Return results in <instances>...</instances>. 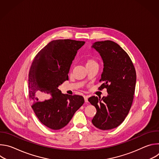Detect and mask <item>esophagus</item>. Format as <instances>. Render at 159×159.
Masks as SVG:
<instances>
[{
    "mask_svg": "<svg viewBox=\"0 0 159 159\" xmlns=\"http://www.w3.org/2000/svg\"><path fill=\"white\" fill-rule=\"evenodd\" d=\"M84 100H85V103H87V102H88V98H87V96H84Z\"/></svg>",
    "mask_w": 159,
    "mask_h": 159,
    "instance_id": "1",
    "label": "esophagus"
}]
</instances>
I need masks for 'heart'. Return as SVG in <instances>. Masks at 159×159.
Returning a JSON list of instances; mask_svg holds the SVG:
<instances>
[{
  "label": "heart",
  "instance_id": "b5f03b06",
  "mask_svg": "<svg viewBox=\"0 0 159 159\" xmlns=\"http://www.w3.org/2000/svg\"><path fill=\"white\" fill-rule=\"evenodd\" d=\"M96 63H97V61L94 58H89L86 60V65H89Z\"/></svg>",
  "mask_w": 159,
  "mask_h": 159
}]
</instances>
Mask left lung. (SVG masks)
I'll return each instance as SVG.
<instances>
[{
	"label": "left lung",
	"mask_w": 159,
	"mask_h": 159,
	"mask_svg": "<svg viewBox=\"0 0 159 159\" xmlns=\"http://www.w3.org/2000/svg\"><path fill=\"white\" fill-rule=\"evenodd\" d=\"M100 54L104 63L100 89H107L106 97L92 96L88 101L96 108L93 124L102 130L120 125L128 115L133 100L136 71L127 53L110 40L95 42L92 46Z\"/></svg>",
	"instance_id": "left-lung-1"
}]
</instances>
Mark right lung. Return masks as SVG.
<instances>
[{
	"label": "right lung",
	"instance_id": "obj_1",
	"mask_svg": "<svg viewBox=\"0 0 159 159\" xmlns=\"http://www.w3.org/2000/svg\"><path fill=\"white\" fill-rule=\"evenodd\" d=\"M84 43L69 39L53 40L38 52L30 67L28 91L31 107L39 120L52 129L65 126L84 102L82 96L62 94L58 88L69 80L72 61Z\"/></svg>",
	"mask_w": 159,
	"mask_h": 159
}]
</instances>
